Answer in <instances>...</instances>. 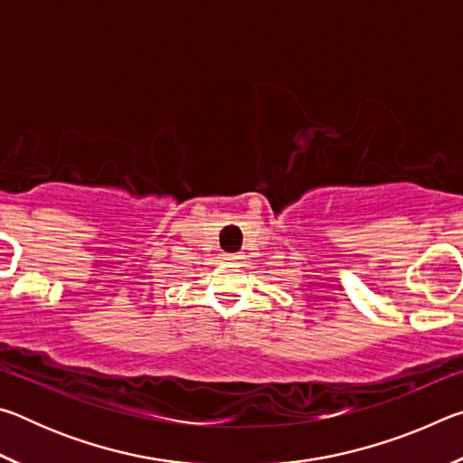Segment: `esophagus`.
Masks as SVG:
<instances>
[{
  "instance_id": "34e87169",
  "label": "esophagus",
  "mask_w": 463,
  "mask_h": 463,
  "mask_svg": "<svg viewBox=\"0 0 463 463\" xmlns=\"http://www.w3.org/2000/svg\"><path fill=\"white\" fill-rule=\"evenodd\" d=\"M224 260H226V261H232V263H237V261H241V260H242V255H241V253H226V255H224Z\"/></svg>"
}]
</instances>
